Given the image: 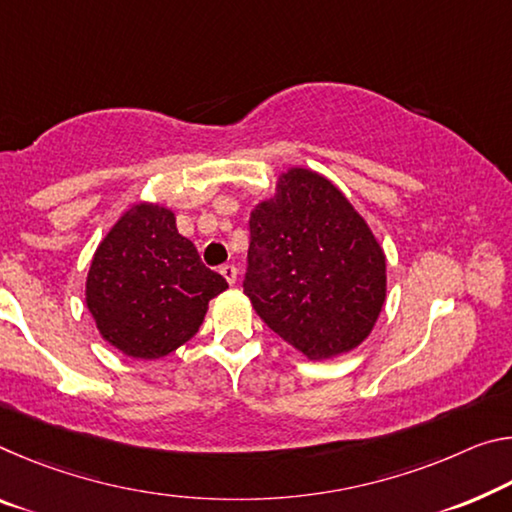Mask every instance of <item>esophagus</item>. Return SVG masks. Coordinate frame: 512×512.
<instances>
[{"mask_svg": "<svg viewBox=\"0 0 512 512\" xmlns=\"http://www.w3.org/2000/svg\"><path fill=\"white\" fill-rule=\"evenodd\" d=\"M218 271H221V275H223L227 282H230V285H234V282H237V273L239 271H237V266H234V264H223Z\"/></svg>", "mask_w": 512, "mask_h": 512, "instance_id": "obj_1", "label": "esophagus"}]
</instances>
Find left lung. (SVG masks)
<instances>
[{
  "label": "left lung",
  "mask_w": 512,
  "mask_h": 512,
  "mask_svg": "<svg viewBox=\"0 0 512 512\" xmlns=\"http://www.w3.org/2000/svg\"><path fill=\"white\" fill-rule=\"evenodd\" d=\"M248 227L243 294L266 326L310 360L362 344L385 303V255L342 191L291 168Z\"/></svg>",
  "instance_id": "8db88e82"
}]
</instances>
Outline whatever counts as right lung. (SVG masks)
<instances>
[{
	"mask_svg": "<svg viewBox=\"0 0 512 512\" xmlns=\"http://www.w3.org/2000/svg\"><path fill=\"white\" fill-rule=\"evenodd\" d=\"M227 289L175 227V214L136 205L93 257L86 305L102 337L129 358L154 360L196 335L207 305Z\"/></svg>",
	"mask_w": 512,
	"mask_h": 512,
	"instance_id": "add662e5",
	"label": "right lung"
}]
</instances>
